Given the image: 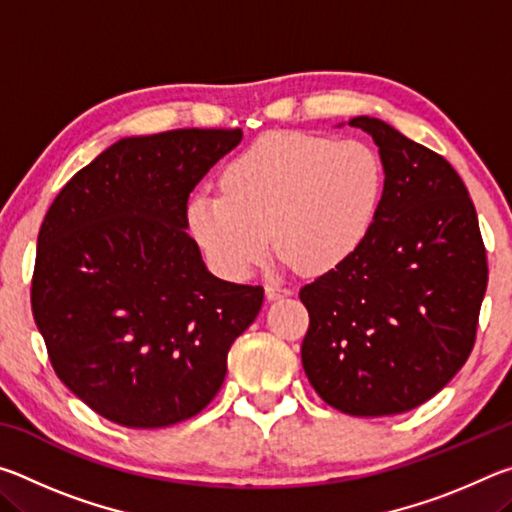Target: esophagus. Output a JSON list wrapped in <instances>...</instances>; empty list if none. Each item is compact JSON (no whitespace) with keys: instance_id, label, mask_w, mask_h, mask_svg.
<instances>
[{"instance_id":"34e87169","label":"esophagus","mask_w":512,"mask_h":512,"mask_svg":"<svg viewBox=\"0 0 512 512\" xmlns=\"http://www.w3.org/2000/svg\"><path fill=\"white\" fill-rule=\"evenodd\" d=\"M264 291H266V298L268 300H280V298L291 296V289L284 287V284H280V282H268L266 287H264Z\"/></svg>"}]
</instances>
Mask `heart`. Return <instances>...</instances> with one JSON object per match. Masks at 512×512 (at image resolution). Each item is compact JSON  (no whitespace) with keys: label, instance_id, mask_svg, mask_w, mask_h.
I'll list each match as a JSON object with an SVG mask.
<instances>
[{"label":"heart","instance_id":"1","mask_svg":"<svg viewBox=\"0 0 512 512\" xmlns=\"http://www.w3.org/2000/svg\"><path fill=\"white\" fill-rule=\"evenodd\" d=\"M384 171L366 144L275 133L237 155L221 194L198 192L189 230L221 275L244 280L268 253V232L284 264L327 273L357 253L377 221Z\"/></svg>","mask_w":512,"mask_h":512}]
</instances>
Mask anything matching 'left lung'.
Listing matches in <instances>:
<instances>
[{
	"instance_id": "8db88e82",
	"label": "left lung",
	"mask_w": 512,
	"mask_h": 512,
	"mask_svg": "<svg viewBox=\"0 0 512 512\" xmlns=\"http://www.w3.org/2000/svg\"><path fill=\"white\" fill-rule=\"evenodd\" d=\"M348 124L377 144L384 194L357 253L300 289V354L329 406L379 418L431 400L463 368L488 262L472 198L443 155L377 117Z\"/></svg>"
}]
</instances>
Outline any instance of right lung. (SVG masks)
<instances>
[{"label": "right lung", "instance_id": "add662e5", "mask_svg": "<svg viewBox=\"0 0 512 512\" xmlns=\"http://www.w3.org/2000/svg\"><path fill=\"white\" fill-rule=\"evenodd\" d=\"M244 133L121 137L40 225L33 318L60 381L110 422L160 429L214 400L264 289L207 271L187 201Z\"/></svg>", "mask_w": 512, "mask_h": 512}]
</instances>
